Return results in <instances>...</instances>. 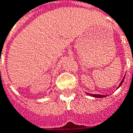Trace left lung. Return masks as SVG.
Wrapping results in <instances>:
<instances>
[{"label": "left lung", "instance_id": "8db88e82", "mask_svg": "<svg viewBox=\"0 0 133 133\" xmlns=\"http://www.w3.org/2000/svg\"><path fill=\"white\" fill-rule=\"evenodd\" d=\"M124 78H125V76L124 77V79H122V81L121 82V83H120V85H118V88L122 85V83H123V82H124ZM86 94H88V95H90V96H93V97H96V98H103V97H106V96H104V95H100V94H88V93H86Z\"/></svg>", "mask_w": 133, "mask_h": 133}]
</instances>
